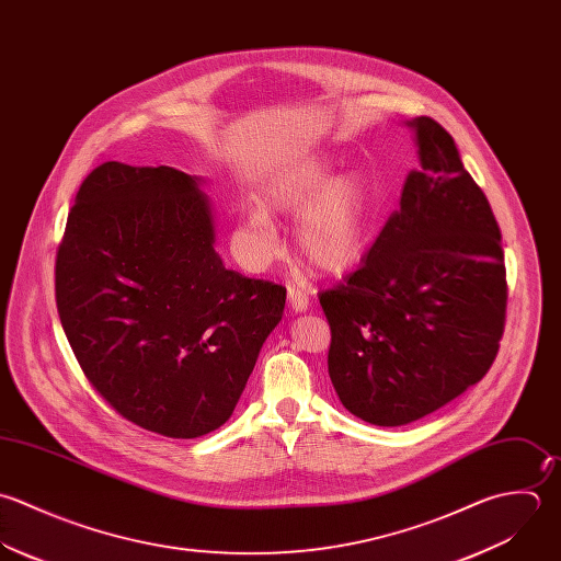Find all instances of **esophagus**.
<instances>
[{"label": "esophagus", "mask_w": 561, "mask_h": 561, "mask_svg": "<svg viewBox=\"0 0 561 561\" xmlns=\"http://www.w3.org/2000/svg\"><path fill=\"white\" fill-rule=\"evenodd\" d=\"M287 302L294 313H305L309 309V296L298 287L287 289Z\"/></svg>", "instance_id": "obj_1"}]
</instances>
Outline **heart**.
I'll use <instances>...</instances> for the list:
<instances>
[{
    "label": "heart",
    "instance_id": "1",
    "mask_svg": "<svg viewBox=\"0 0 561 561\" xmlns=\"http://www.w3.org/2000/svg\"><path fill=\"white\" fill-rule=\"evenodd\" d=\"M248 208L243 234L259 256L278 250L274 219L267 210L298 213L294 237L307 265L324 276L355 270L370 248L373 191L355 172L337 174L329 154H305L280 163L259 187Z\"/></svg>",
    "mask_w": 561,
    "mask_h": 561
}]
</instances>
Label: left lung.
Instances as JSON below:
<instances>
[{
	"mask_svg": "<svg viewBox=\"0 0 561 561\" xmlns=\"http://www.w3.org/2000/svg\"><path fill=\"white\" fill-rule=\"evenodd\" d=\"M404 126L420 168L359 270L320 294L333 387L376 426L420 420L479 382L496 359L507 307L488 197L435 119Z\"/></svg>",
	"mask_w": 561,
	"mask_h": 561,
	"instance_id": "left-lung-1",
	"label": "left lung"
}]
</instances>
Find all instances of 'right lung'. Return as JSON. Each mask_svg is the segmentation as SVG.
<instances>
[{"label":"right lung","mask_w":561,"mask_h":561,"mask_svg":"<svg viewBox=\"0 0 561 561\" xmlns=\"http://www.w3.org/2000/svg\"><path fill=\"white\" fill-rule=\"evenodd\" d=\"M204 181L104 163L76 195L56 305L100 396L146 431L191 439L234 411L285 287L226 270Z\"/></svg>","instance_id":"1"}]
</instances>
